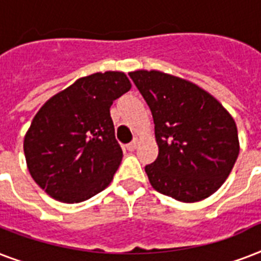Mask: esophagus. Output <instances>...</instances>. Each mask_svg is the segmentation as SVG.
I'll return each instance as SVG.
<instances>
[{"label":"esophagus","instance_id":"obj_1","mask_svg":"<svg viewBox=\"0 0 261 261\" xmlns=\"http://www.w3.org/2000/svg\"><path fill=\"white\" fill-rule=\"evenodd\" d=\"M137 146H138V139H134L133 142H130L128 145H127V149H128L130 151H133L137 149Z\"/></svg>","mask_w":261,"mask_h":261}]
</instances>
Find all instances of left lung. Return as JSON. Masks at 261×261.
<instances>
[{"instance_id": "1", "label": "left lung", "mask_w": 261, "mask_h": 261, "mask_svg": "<svg viewBox=\"0 0 261 261\" xmlns=\"http://www.w3.org/2000/svg\"><path fill=\"white\" fill-rule=\"evenodd\" d=\"M128 75L154 120L159 155L145 167L151 187L178 202L208 198L239 157L234 119L214 96L191 81L159 70Z\"/></svg>"}]
</instances>
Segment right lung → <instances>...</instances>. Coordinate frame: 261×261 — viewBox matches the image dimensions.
Masks as SVG:
<instances>
[{"label":"right lung","instance_id":"obj_1","mask_svg":"<svg viewBox=\"0 0 261 261\" xmlns=\"http://www.w3.org/2000/svg\"><path fill=\"white\" fill-rule=\"evenodd\" d=\"M130 89L123 71L93 73L43 104L24 137V154L47 195L80 203L110 186L123 157L110 108Z\"/></svg>","mask_w":261,"mask_h":261}]
</instances>
